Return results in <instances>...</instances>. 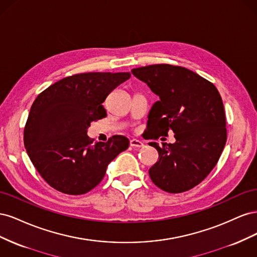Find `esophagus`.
Returning <instances> with one entry per match:
<instances>
[{"mask_svg": "<svg viewBox=\"0 0 257 257\" xmlns=\"http://www.w3.org/2000/svg\"><path fill=\"white\" fill-rule=\"evenodd\" d=\"M130 145H131V147H133V148L144 147V143L142 141H139V139H131Z\"/></svg>", "mask_w": 257, "mask_h": 257, "instance_id": "34e87169", "label": "esophagus"}]
</instances>
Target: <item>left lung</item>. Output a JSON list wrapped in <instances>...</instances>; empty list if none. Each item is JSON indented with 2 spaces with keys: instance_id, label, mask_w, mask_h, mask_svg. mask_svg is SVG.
<instances>
[{
  "instance_id": "1",
  "label": "left lung",
  "mask_w": 257,
  "mask_h": 257,
  "mask_svg": "<svg viewBox=\"0 0 257 257\" xmlns=\"http://www.w3.org/2000/svg\"><path fill=\"white\" fill-rule=\"evenodd\" d=\"M160 99L148 114V139L175 133L174 144L149 143L159 161L149 169L152 182L168 193L193 189L210 174L226 144V119L219 91L190 69L154 64L132 69Z\"/></svg>"
}]
</instances>
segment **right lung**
Instances as JSON below:
<instances>
[{"instance_id":"obj_1","label":"right lung","mask_w":257,"mask_h":257,"mask_svg":"<svg viewBox=\"0 0 257 257\" xmlns=\"http://www.w3.org/2000/svg\"><path fill=\"white\" fill-rule=\"evenodd\" d=\"M130 73H83L66 77L43 91L31 107L23 142L37 172L53 189L68 195L88 193L103 180L108 164L128 148L114 135L94 143L87 135L92 121L107 115L109 93Z\"/></svg>"}]
</instances>
